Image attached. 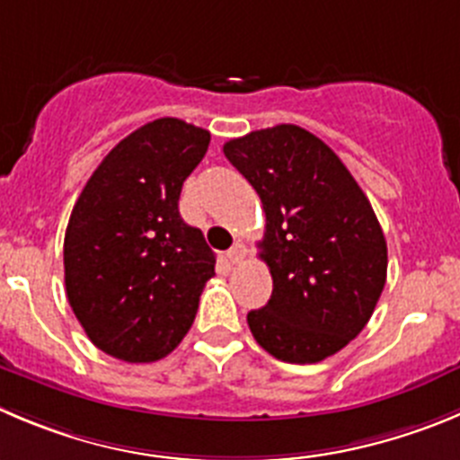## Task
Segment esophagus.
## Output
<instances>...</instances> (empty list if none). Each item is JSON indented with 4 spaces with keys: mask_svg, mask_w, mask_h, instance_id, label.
<instances>
[{
    "mask_svg": "<svg viewBox=\"0 0 460 460\" xmlns=\"http://www.w3.org/2000/svg\"><path fill=\"white\" fill-rule=\"evenodd\" d=\"M244 256H247V247H244L243 243H235L234 247H231L229 252H226V259H229V263H240V261L244 259Z\"/></svg>",
    "mask_w": 460,
    "mask_h": 460,
    "instance_id": "1",
    "label": "esophagus"
}]
</instances>
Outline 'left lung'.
<instances>
[{"mask_svg": "<svg viewBox=\"0 0 460 460\" xmlns=\"http://www.w3.org/2000/svg\"><path fill=\"white\" fill-rule=\"evenodd\" d=\"M225 156L265 210L259 247L272 297L247 313L252 336L279 360L320 363L363 332L385 286L388 247L370 199L297 124L229 140Z\"/></svg>", "mask_w": 460, "mask_h": 460, "instance_id": "1", "label": "left lung"}]
</instances>
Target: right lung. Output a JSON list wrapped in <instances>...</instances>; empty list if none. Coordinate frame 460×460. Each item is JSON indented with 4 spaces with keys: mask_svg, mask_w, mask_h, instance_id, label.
I'll return each mask as SVG.
<instances>
[{
    "mask_svg": "<svg viewBox=\"0 0 460 460\" xmlns=\"http://www.w3.org/2000/svg\"><path fill=\"white\" fill-rule=\"evenodd\" d=\"M210 143L206 128L161 118L119 140L81 190L63 243L66 293L85 336L127 363H154L192 327L216 274L179 195Z\"/></svg>",
    "mask_w": 460,
    "mask_h": 460,
    "instance_id": "obj_1",
    "label": "right lung"
}]
</instances>
